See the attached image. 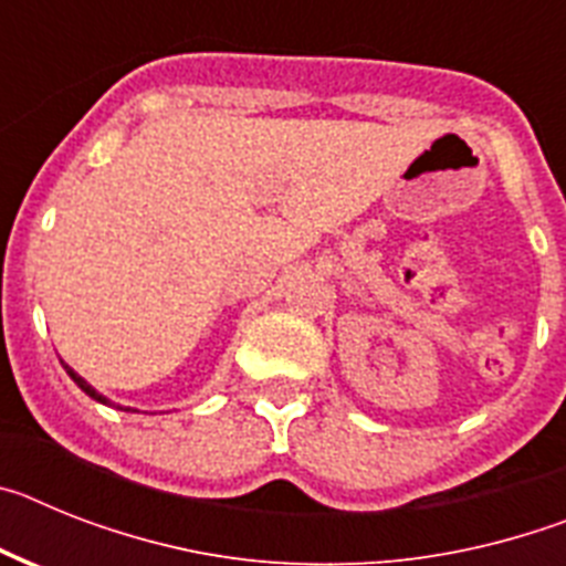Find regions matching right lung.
<instances>
[{"label":"right lung","mask_w":566,"mask_h":566,"mask_svg":"<svg viewBox=\"0 0 566 566\" xmlns=\"http://www.w3.org/2000/svg\"><path fill=\"white\" fill-rule=\"evenodd\" d=\"M64 365V371H67L70 374V379H73V382H76L78 385V388H82V391L84 394H87V397L90 399H96V402H102V405H113V402H109V399L107 397H104V394H98L96 391V388H93V385H90L87 382V379H84V377H78V374L76 371H73V368H70V365L67 363H62ZM115 408H122V405H115ZM124 411H129V408H124Z\"/></svg>","instance_id":"1"}]
</instances>
